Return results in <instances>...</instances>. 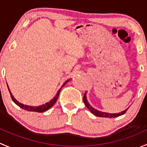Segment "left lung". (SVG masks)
Segmentation results:
<instances>
[{"instance_id":"8db88e82","label":"left lung","mask_w":147,"mask_h":147,"mask_svg":"<svg viewBox=\"0 0 147 147\" xmlns=\"http://www.w3.org/2000/svg\"><path fill=\"white\" fill-rule=\"evenodd\" d=\"M84 102L86 107H87L88 109H89L90 112H91L93 114H94L95 115L98 116V117H109V118H112V117H119V116L125 114V113L127 112V109L124 111H122V113H115V114H111V113H102V112L100 111H98V110H96L94 109L93 107H92L89 105V103L88 102L87 100H86V93H85L84 96Z\"/></svg>"}]
</instances>
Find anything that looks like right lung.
<instances>
[{
  "instance_id": "obj_1",
  "label": "right lung",
  "mask_w": 147,
  "mask_h": 147,
  "mask_svg": "<svg viewBox=\"0 0 147 147\" xmlns=\"http://www.w3.org/2000/svg\"><path fill=\"white\" fill-rule=\"evenodd\" d=\"M69 81V80H68L67 81H66V82L64 83V84H63L62 87L63 86H64L65 84H66V83ZM60 90H61V89H59V91L57 92V95H56L55 97H54V98H53L51 100L49 101V102H47V103H45V105H41V106H38V107H32V106H28V105H23V104H21L19 102H18L17 100H16V99L14 98V97L11 95V93H10V96H11V98L12 100H13V102H15V103L16 104V105H18L20 107H21L22 109H24V110H28V111H30V112H36V113H43V112L45 111H47V110H49L50 107H51L53 106V105L55 104V102H57V98H58L59 97V93H60Z\"/></svg>"
}]
</instances>
